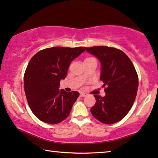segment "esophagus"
I'll use <instances>...</instances> for the list:
<instances>
[{"instance_id": "obj_1", "label": "esophagus", "mask_w": 158, "mask_h": 158, "mask_svg": "<svg viewBox=\"0 0 158 158\" xmlns=\"http://www.w3.org/2000/svg\"><path fill=\"white\" fill-rule=\"evenodd\" d=\"M87 94H85V93H81V94H80V96L81 97H85V96H87Z\"/></svg>"}]
</instances>
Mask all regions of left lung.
<instances>
[{"instance_id": "8db88e82", "label": "left lung", "mask_w": 158, "mask_h": 158, "mask_svg": "<svg viewBox=\"0 0 158 158\" xmlns=\"http://www.w3.org/2000/svg\"><path fill=\"white\" fill-rule=\"evenodd\" d=\"M99 60L101 79L106 86V96L94 95L96 104L91 108L95 118L103 124H112L128 114L137 94L139 78L133 63L123 51L107 46L85 47Z\"/></svg>"}]
</instances>
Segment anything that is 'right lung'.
<instances>
[{
    "label": "right lung",
    "instance_id": "1",
    "mask_svg": "<svg viewBox=\"0 0 158 158\" xmlns=\"http://www.w3.org/2000/svg\"><path fill=\"white\" fill-rule=\"evenodd\" d=\"M85 51L83 47H52L30 60L24 76V92L32 112L47 124H56L70 113L79 93L59 89L71 62Z\"/></svg>",
    "mask_w": 158,
    "mask_h": 158
}]
</instances>
